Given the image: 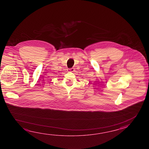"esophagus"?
<instances>
[{
	"mask_svg": "<svg viewBox=\"0 0 149 149\" xmlns=\"http://www.w3.org/2000/svg\"><path fill=\"white\" fill-rule=\"evenodd\" d=\"M69 71H71V72H73V71H75V70H74V68H72L69 69Z\"/></svg>",
	"mask_w": 149,
	"mask_h": 149,
	"instance_id": "1",
	"label": "esophagus"
}]
</instances>
